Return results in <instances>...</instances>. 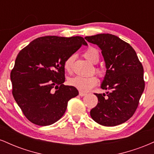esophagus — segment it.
<instances>
[{"instance_id": "1", "label": "esophagus", "mask_w": 154, "mask_h": 154, "mask_svg": "<svg viewBox=\"0 0 154 154\" xmlns=\"http://www.w3.org/2000/svg\"><path fill=\"white\" fill-rule=\"evenodd\" d=\"M79 96H85V95H86V93H82V92H79Z\"/></svg>"}]
</instances>
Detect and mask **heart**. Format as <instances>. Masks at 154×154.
I'll list each match as a JSON object with an SVG mask.
<instances>
[{"label": "heart", "instance_id": "heart-1", "mask_svg": "<svg viewBox=\"0 0 154 154\" xmlns=\"http://www.w3.org/2000/svg\"><path fill=\"white\" fill-rule=\"evenodd\" d=\"M84 56L88 61L93 63H96L99 60V54L98 51L95 48L91 47L84 53ZM75 60V56H69L64 61L63 67L65 70L69 73H71L73 69V63ZM95 72L98 74L100 77H103L104 75L103 70L101 68L97 67L95 68ZM98 83V79L94 75L90 76V77H84L80 76H76L72 77L69 79V84L72 87L77 88V90L81 92H88L90 90L94 88Z\"/></svg>", "mask_w": 154, "mask_h": 154}]
</instances>
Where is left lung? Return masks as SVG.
Segmentation results:
<instances>
[{"instance_id":"obj_1","label":"left lung","mask_w":154,"mask_h":154,"mask_svg":"<svg viewBox=\"0 0 154 154\" xmlns=\"http://www.w3.org/2000/svg\"><path fill=\"white\" fill-rule=\"evenodd\" d=\"M101 49L106 73L101 88L106 94L94 93L98 104L91 109L95 122L113 127L125 122L135 114L145 88L143 67L130 44L111 34L85 38Z\"/></svg>"}]
</instances>
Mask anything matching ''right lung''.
I'll list each match as a JSON object with an SVG mask.
<instances>
[{"mask_svg":"<svg viewBox=\"0 0 154 154\" xmlns=\"http://www.w3.org/2000/svg\"><path fill=\"white\" fill-rule=\"evenodd\" d=\"M82 45V37H40L19 53L11 72L12 94L25 117L48 126L62 117L71 98L79 92L64 85V61Z\"/></svg>","mask_w":154,"mask_h":154,"instance_id":"1","label":"right lung"}]
</instances>
